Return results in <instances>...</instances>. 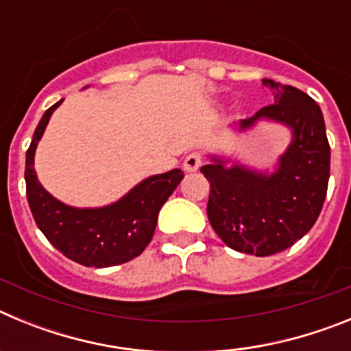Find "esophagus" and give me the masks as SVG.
<instances>
[{
    "instance_id": "34e87169",
    "label": "esophagus",
    "mask_w": 351,
    "mask_h": 351,
    "mask_svg": "<svg viewBox=\"0 0 351 351\" xmlns=\"http://www.w3.org/2000/svg\"><path fill=\"white\" fill-rule=\"evenodd\" d=\"M200 165H202V156L198 153L188 154V156L184 158V163H182L186 172H197V170L200 169Z\"/></svg>"
}]
</instances>
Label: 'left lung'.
<instances>
[{"label": "left lung", "instance_id": "obj_1", "mask_svg": "<svg viewBox=\"0 0 351 351\" xmlns=\"http://www.w3.org/2000/svg\"><path fill=\"white\" fill-rule=\"evenodd\" d=\"M274 104L239 121L241 132L260 119L285 125L291 142L274 172H260L228 158L210 156L200 172L210 182L207 218L228 247L269 256L311 230L320 216L330 176V145L320 107L300 89L263 79Z\"/></svg>", "mask_w": 351, "mask_h": 351}]
</instances>
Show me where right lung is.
I'll return each mask as SVG.
<instances>
[{"instance_id":"1","label":"right lung","mask_w":351,"mask_h":351,"mask_svg":"<svg viewBox=\"0 0 351 351\" xmlns=\"http://www.w3.org/2000/svg\"><path fill=\"white\" fill-rule=\"evenodd\" d=\"M40 119L26 153V193L36 225L49 243L66 258L86 267H112L133 260L145 250L158 223V213L182 181V170L158 173L138 182L117 202L95 209H77L52 197L38 182L35 151L52 112Z\"/></svg>"}]
</instances>
